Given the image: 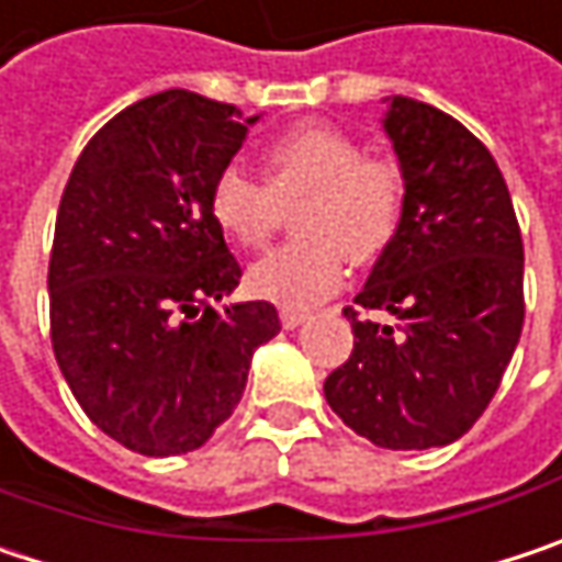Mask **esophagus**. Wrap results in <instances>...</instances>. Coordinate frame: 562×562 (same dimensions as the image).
<instances>
[{"instance_id":"esophagus-1","label":"esophagus","mask_w":562,"mask_h":562,"mask_svg":"<svg viewBox=\"0 0 562 562\" xmlns=\"http://www.w3.org/2000/svg\"><path fill=\"white\" fill-rule=\"evenodd\" d=\"M306 310H297V306H281V326L284 329H297V326H303L306 323Z\"/></svg>"}]
</instances>
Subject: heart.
Listing matches in <instances>:
<instances>
[{
    "mask_svg": "<svg viewBox=\"0 0 562 562\" xmlns=\"http://www.w3.org/2000/svg\"><path fill=\"white\" fill-rule=\"evenodd\" d=\"M261 162L265 181L233 166L211 184V217L246 252L265 249L297 211L294 233L301 239L249 271V288L259 297L310 306L339 288L348 259L371 265L393 243L406 204L396 159L368 156L348 131L303 124L271 143Z\"/></svg>",
    "mask_w": 562,
    "mask_h": 562,
    "instance_id": "1",
    "label": "heart"
}]
</instances>
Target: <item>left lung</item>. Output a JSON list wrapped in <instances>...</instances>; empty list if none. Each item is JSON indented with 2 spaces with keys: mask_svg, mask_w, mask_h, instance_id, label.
Returning a JSON list of instances; mask_svg holds the SVG:
<instances>
[{
  "mask_svg": "<svg viewBox=\"0 0 562 562\" xmlns=\"http://www.w3.org/2000/svg\"><path fill=\"white\" fill-rule=\"evenodd\" d=\"M383 131L406 181L403 221L345 306L355 348L323 393L371 445L425 451L470 431L499 390L525 323V246L496 159L461 121L393 95Z\"/></svg>",
  "mask_w": 562,
  "mask_h": 562,
  "instance_id": "obj_1",
  "label": "left lung"
}]
</instances>
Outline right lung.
<instances>
[{"label": "right lung", "instance_id": "1", "mask_svg": "<svg viewBox=\"0 0 562 562\" xmlns=\"http://www.w3.org/2000/svg\"><path fill=\"white\" fill-rule=\"evenodd\" d=\"M233 104L169 89L114 114L76 159L50 249V341L82 413L117 445L201 448L243 400L268 301H217L243 278L211 184L246 140Z\"/></svg>", "mask_w": 562, "mask_h": 562}]
</instances>
